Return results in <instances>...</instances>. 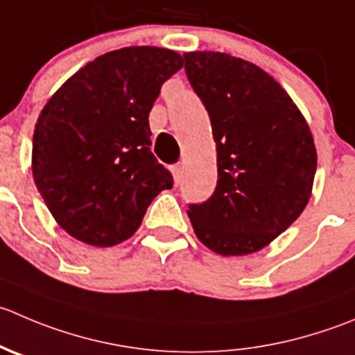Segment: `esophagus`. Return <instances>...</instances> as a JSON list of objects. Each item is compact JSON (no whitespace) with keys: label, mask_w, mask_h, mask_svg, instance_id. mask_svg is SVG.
<instances>
[{"label":"esophagus","mask_w":355,"mask_h":355,"mask_svg":"<svg viewBox=\"0 0 355 355\" xmlns=\"http://www.w3.org/2000/svg\"><path fill=\"white\" fill-rule=\"evenodd\" d=\"M171 173H173V178H175V182H180V178H182V164H173V166H171Z\"/></svg>","instance_id":"34e87169"}]
</instances>
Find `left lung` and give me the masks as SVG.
<instances>
[{"instance_id":"1","label":"left lung","mask_w":355,"mask_h":355,"mask_svg":"<svg viewBox=\"0 0 355 355\" xmlns=\"http://www.w3.org/2000/svg\"><path fill=\"white\" fill-rule=\"evenodd\" d=\"M184 58L209 114L218 170L211 198L189 205L192 229L223 257L260 251L311 199L314 137L286 90L261 67L220 51H189Z\"/></svg>"}]
</instances>
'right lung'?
I'll list each match as a JSON object with an SVG mask.
<instances>
[{
  "instance_id": "1",
  "label": "right lung",
  "mask_w": 355,
  "mask_h": 355,
  "mask_svg": "<svg viewBox=\"0 0 355 355\" xmlns=\"http://www.w3.org/2000/svg\"><path fill=\"white\" fill-rule=\"evenodd\" d=\"M173 50L128 46L72 74L44 104L33 137V177L55 222L98 248L130 239L173 177L150 153L149 112L180 71Z\"/></svg>"
}]
</instances>
